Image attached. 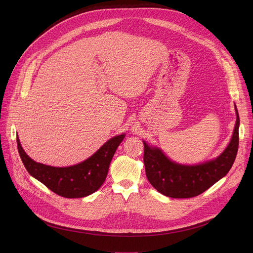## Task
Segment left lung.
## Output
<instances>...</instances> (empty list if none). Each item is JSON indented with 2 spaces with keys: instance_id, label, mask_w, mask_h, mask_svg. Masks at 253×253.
Masks as SVG:
<instances>
[{
  "instance_id": "obj_1",
  "label": "left lung",
  "mask_w": 253,
  "mask_h": 253,
  "mask_svg": "<svg viewBox=\"0 0 253 253\" xmlns=\"http://www.w3.org/2000/svg\"><path fill=\"white\" fill-rule=\"evenodd\" d=\"M231 141L226 149L214 160L198 165H182L168 159L157 147L144 143V165L147 179L161 194L171 198L197 196L224 177L232 167L238 151L239 116Z\"/></svg>"
}]
</instances>
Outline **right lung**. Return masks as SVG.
I'll list each match as a JSON object with an SVG mask.
<instances>
[{
    "label": "right lung",
    "instance_id": "add662e5",
    "mask_svg": "<svg viewBox=\"0 0 253 253\" xmlns=\"http://www.w3.org/2000/svg\"><path fill=\"white\" fill-rule=\"evenodd\" d=\"M125 134L108 140L87 160L69 167H53L32 160L23 150L19 138L17 145L27 171L54 193L66 198L86 197L104 183L110 162Z\"/></svg>",
    "mask_w": 253,
    "mask_h": 253
}]
</instances>
